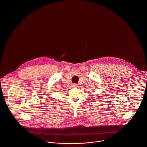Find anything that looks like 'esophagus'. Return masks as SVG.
Returning a JSON list of instances; mask_svg holds the SVG:
<instances>
[{
    "label": "esophagus",
    "instance_id": "34e87169",
    "mask_svg": "<svg viewBox=\"0 0 147 147\" xmlns=\"http://www.w3.org/2000/svg\"><path fill=\"white\" fill-rule=\"evenodd\" d=\"M72 86H73V87H77L78 86V85H77L76 83H73V84H72Z\"/></svg>",
    "mask_w": 147,
    "mask_h": 147
}]
</instances>
